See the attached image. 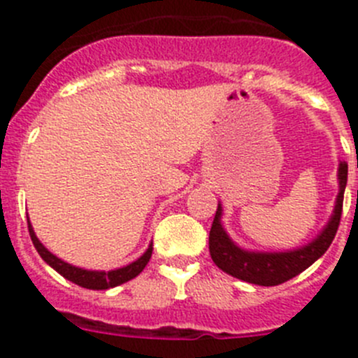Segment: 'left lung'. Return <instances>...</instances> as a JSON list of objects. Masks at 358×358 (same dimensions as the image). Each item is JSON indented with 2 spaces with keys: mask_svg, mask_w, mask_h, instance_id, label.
I'll list each match as a JSON object with an SVG mask.
<instances>
[{
  "mask_svg": "<svg viewBox=\"0 0 358 358\" xmlns=\"http://www.w3.org/2000/svg\"><path fill=\"white\" fill-rule=\"evenodd\" d=\"M339 195L335 201L334 213L324 229L310 243L299 249L285 252H256L245 251L238 248L224 229L220 218H222V204H218L215 213L213 224L210 231V255L218 268L248 283L262 287H274L280 283L292 280L305 268L319 260L328 251L330 243L334 242L335 233L339 229L341 215H343L344 188L348 182V163H339Z\"/></svg>",
  "mask_w": 358,
  "mask_h": 358,
  "instance_id": "8db88e82",
  "label": "left lung"
}]
</instances>
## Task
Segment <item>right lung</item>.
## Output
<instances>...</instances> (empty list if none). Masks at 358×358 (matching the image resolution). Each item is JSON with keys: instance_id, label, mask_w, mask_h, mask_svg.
Here are the masks:
<instances>
[{"instance_id": "right-lung-1", "label": "right lung", "mask_w": 358, "mask_h": 358, "mask_svg": "<svg viewBox=\"0 0 358 358\" xmlns=\"http://www.w3.org/2000/svg\"><path fill=\"white\" fill-rule=\"evenodd\" d=\"M28 231H30V238L31 242H34V248L37 249L41 258H43L50 267L55 268L57 273L61 274V276H64L66 280L73 281L75 285L84 287V289L106 290V289H113V287L122 285V283H125V281L138 276V274L145 268V265L148 264V260H150V256H152V243H150L147 251H145L138 260L125 265V267L115 268V271H107V273L106 271H85V268L75 267V265L71 264H66V262H62L61 258H57L55 255H52L48 249L44 248L43 243L39 242V238L36 236V233H34V227H31L30 220H28Z\"/></svg>"}]
</instances>
